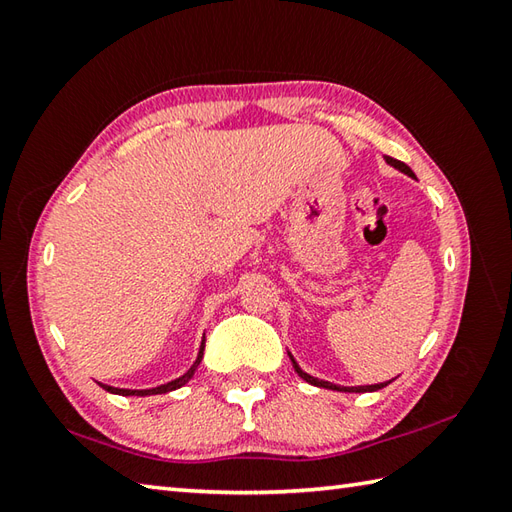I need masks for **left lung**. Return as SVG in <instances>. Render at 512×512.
<instances>
[{
    "mask_svg": "<svg viewBox=\"0 0 512 512\" xmlns=\"http://www.w3.org/2000/svg\"><path fill=\"white\" fill-rule=\"evenodd\" d=\"M385 162L389 167H394V169H398L400 173H405V176H409V178H413L416 180V173H413L405 162H400V160H396V158H391V156H385ZM288 356H290V363H292V367H295V372L306 380V383H310V385H314V387H325V389H334V391H345V394H365V391H378V389H383V387H387L391 380H387V383H376V385H361V387H343V385H334V383H330V380H321V378H314V376H310L308 372H303V369L299 367V363L295 361V356H292L290 352H288Z\"/></svg>",
    "mask_w": 512,
    "mask_h": 512,
    "instance_id": "obj_1",
    "label": "left lung"
}]
</instances>
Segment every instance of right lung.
I'll use <instances>...</instances> for the list:
<instances>
[{"label": "right lung", "mask_w": 512, "mask_h": 512, "mask_svg": "<svg viewBox=\"0 0 512 512\" xmlns=\"http://www.w3.org/2000/svg\"><path fill=\"white\" fill-rule=\"evenodd\" d=\"M202 356H204V336H202V343H200V350H198V358H195L193 365L182 376L169 380V383H165V385H158V387H151V389H121V387H112V385H103V383H99V385L105 391H110V394H118V396H156V394H167V391L180 389V387H184V385L189 383V380L195 374V369H198V365L202 361Z\"/></svg>", "instance_id": "1"}]
</instances>
